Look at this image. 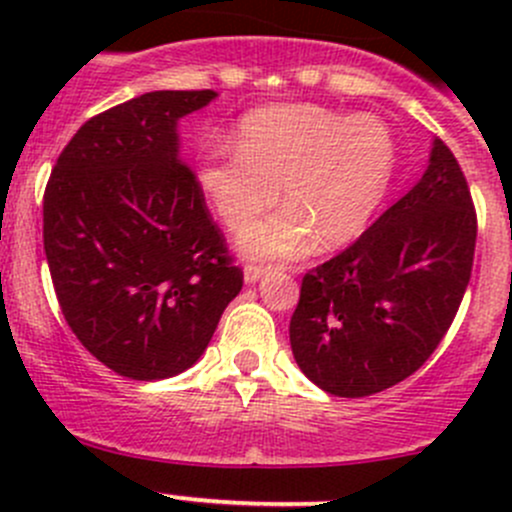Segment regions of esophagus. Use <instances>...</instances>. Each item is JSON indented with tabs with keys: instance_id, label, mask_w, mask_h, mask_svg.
I'll use <instances>...</instances> for the list:
<instances>
[{
	"instance_id": "esophagus-1",
	"label": "esophagus",
	"mask_w": 512,
	"mask_h": 512,
	"mask_svg": "<svg viewBox=\"0 0 512 512\" xmlns=\"http://www.w3.org/2000/svg\"><path fill=\"white\" fill-rule=\"evenodd\" d=\"M267 272V267H260V265H247L245 267V282L247 285H255L257 280H260L262 275Z\"/></svg>"
}]
</instances>
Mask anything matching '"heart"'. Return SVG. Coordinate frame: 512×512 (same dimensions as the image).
I'll list each match as a JSON object with an SVG mask.
<instances>
[{"label": "heart", "mask_w": 512, "mask_h": 512, "mask_svg": "<svg viewBox=\"0 0 512 512\" xmlns=\"http://www.w3.org/2000/svg\"><path fill=\"white\" fill-rule=\"evenodd\" d=\"M396 173V143L374 116L317 103H280L250 111L235 146L210 138L198 153L195 180L230 230H240L274 202L270 219L237 235L247 260L275 262L354 240L384 203Z\"/></svg>", "instance_id": "1"}]
</instances>
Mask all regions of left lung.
Here are the masks:
<instances>
[{"instance_id":"left-lung-1","label":"left lung","mask_w":512,"mask_h":512,"mask_svg":"<svg viewBox=\"0 0 512 512\" xmlns=\"http://www.w3.org/2000/svg\"><path fill=\"white\" fill-rule=\"evenodd\" d=\"M476 210L451 148L433 138L421 180L352 247L302 280L294 361L327 394H379L421 369L471 280Z\"/></svg>"}]
</instances>
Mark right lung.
<instances>
[{
	"mask_svg": "<svg viewBox=\"0 0 512 512\" xmlns=\"http://www.w3.org/2000/svg\"><path fill=\"white\" fill-rule=\"evenodd\" d=\"M218 94L151 91L86 121L44 193V252L66 324L101 364L136 381L203 356L242 289L178 121Z\"/></svg>",
	"mask_w": 512,
	"mask_h": 512,
	"instance_id": "obj_1",
	"label": "right lung"
}]
</instances>
